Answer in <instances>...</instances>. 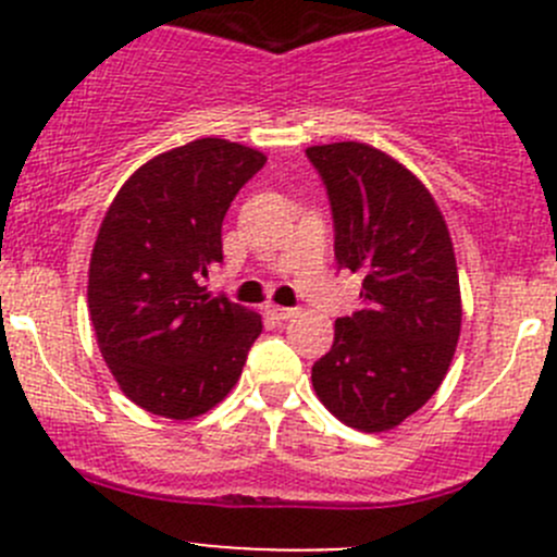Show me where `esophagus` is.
I'll return each mask as SVG.
<instances>
[{"label":"esophagus","mask_w":557,"mask_h":557,"mask_svg":"<svg viewBox=\"0 0 557 557\" xmlns=\"http://www.w3.org/2000/svg\"><path fill=\"white\" fill-rule=\"evenodd\" d=\"M269 312H272L277 320H290V318H296V314H299V310H294V307H277V305L269 307Z\"/></svg>","instance_id":"1"}]
</instances>
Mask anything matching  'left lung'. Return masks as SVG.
<instances>
[{
  "label": "left lung",
  "mask_w": 557,
  "mask_h": 557,
  "mask_svg": "<svg viewBox=\"0 0 557 557\" xmlns=\"http://www.w3.org/2000/svg\"><path fill=\"white\" fill-rule=\"evenodd\" d=\"M334 212L339 267L358 272L361 310L334 323L312 367L323 407L380 434L418 412L445 380L460 336V283L450 232L423 180L367 143L312 145Z\"/></svg>",
  "instance_id": "left-lung-1"
}]
</instances>
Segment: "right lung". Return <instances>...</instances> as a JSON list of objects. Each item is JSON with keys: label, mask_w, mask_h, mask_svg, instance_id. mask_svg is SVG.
<instances>
[{"label": "right lung", "mask_w": 557, "mask_h": 557, "mask_svg": "<svg viewBox=\"0 0 557 557\" xmlns=\"http://www.w3.org/2000/svg\"><path fill=\"white\" fill-rule=\"evenodd\" d=\"M267 156L201 137L145 161L107 207L91 263L88 312L121 391L145 412L190 420L232 393L261 314L201 285L223 261L221 226Z\"/></svg>", "instance_id": "obj_1"}]
</instances>
